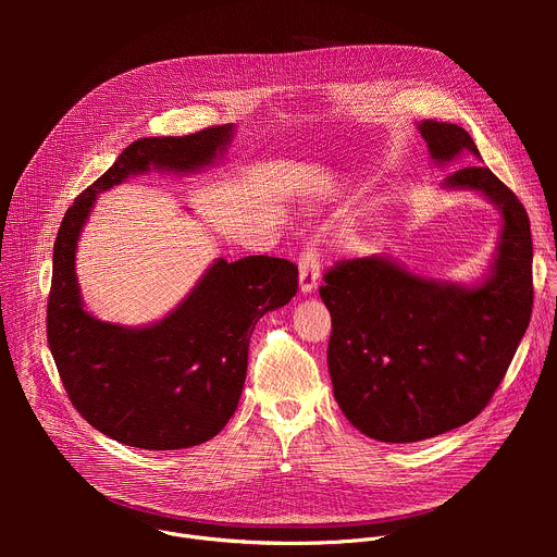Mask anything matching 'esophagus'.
<instances>
[{
  "label": "esophagus",
  "mask_w": 557,
  "mask_h": 557,
  "mask_svg": "<svg viewBox=\"0 0 557 557\" xmlns=\"http://www.w3.org/2000/svg\"><path fill=\"white\" fill-rule=\"evenodd\" d=\"M317 280H320V258H317V253L310 247L299 258V290L304 295L312 293L317 288Z\"/></svg>",
  "instance_id": "34e87169"
}]
</instances>
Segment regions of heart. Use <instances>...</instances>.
I'll return each instance as SVG.
<instances>
[{"instance_id":"heart-1","label":"heart","mask_w":557,"mask_h":557,"mask_svg":"<svg viewBox=\"0 0 557 557\" xmlns=\"http://www.w3.org/2000/svg\"><path fill=\"white\" fill-rule=\"evenodd\" d=\"M363 233H366V228H357V231H355V235H352V243H361Z\"/></svg>"}]
</instances>
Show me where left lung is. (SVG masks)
Returning <instances> with one entry per match:
<instances>
[{
	"mask_svg": "<svg viewBox=\"0 0 557 557\" xmlns=\"http://www.w3.org/2000/svg\"><path fill=\"white\" fill-rule=\"evenodd\" d=\"M443 168L471 136L438 121L419 123ZM445 189L479 191L503 215L490 275L462 286L417 275L385 256L337 262L320 295L331 310L329 370L346 419L383 443H414L479 417L500 385L533 308L531 224L516 194L483 165L462 168Z\"/></svg>",
	"mask_w": 557,
	"mask_h": 557,
	"instance_id": "8db88e82",
	"label": "left lung"
}]
</instances>
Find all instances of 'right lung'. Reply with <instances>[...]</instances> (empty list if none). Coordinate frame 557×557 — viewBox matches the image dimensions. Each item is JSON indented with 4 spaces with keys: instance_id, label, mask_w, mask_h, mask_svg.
<instances>
[{
    "instance_id": "add662e5",
    "label": "right lung",
    "mask_w": 557,
    "mask_h": 557,
    "mask_svg": "<svg viewBox=\"0 0 557 557\" xmlns=\"http://www.w3.org/2000/svg\"><path fill=\"white\" fill-rule=\"evenodd\" d=\"M233 125L187 136L138 138L65 211L52 251L46 331L72 406L95 430L143 449H181L213 438L233 417L260 317L297 293L282 258H218L161 322L129 329L84 308L74 273L82 228L101 191L145 174H196L226 151Z\"/></svg>"
}]
</instances>
